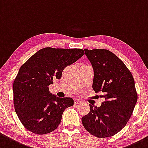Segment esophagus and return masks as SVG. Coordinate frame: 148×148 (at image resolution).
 Segmentation results:
<instances>
[{
	"label": "esophagus",
	"mask_w": 148,
	"mask_h": 148,
	"mask_svg": "<svg viewBox=\"0 0 148 148\" xmlns=\"http://www.w3.org/2000/svg\"><path fill=\"white\" fill-rule=\"evenodd\" d=\"M82 103V101L79 99H74V104L77 105V104H79Z\"/></svg>",
	"instance_id": "1"
}]
</instances>
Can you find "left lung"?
<instances>
[{
    "label": "left lung",
    "mask_w": 148,
    "mask_h": 148,
    "mask_svg": "<svg viewBox=\"0 0 148 148\" xmlns=\"http://www.w3.org/2000/svg\"><path fill=\"white\" fill-rule=\"evenodd\" d=\"M94 69L92 88L105 99L99 107L90 106L82 117L85 129L97 138L111 137L122 130L130 119L138 95L133 75L125 64L107 49H84Z\"/></svg>",
    "instance_id": "1"
}]
</instances>
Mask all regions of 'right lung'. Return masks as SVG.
Wrapping results in <instances>:
<instances>
[{
    "instance_id": "add662e5",
    "label": "right lung",
    "mask_w": 148,
    "mask_h": 148,
    "mask_svg": "<svg viewBox=\"0 0 148 148\" xmlns=\"http://www.w3.org/2000/svg\"><path fill=\"white\" fill-rule=\"evenodd\" d=\"M84 54L82 49L46 47L22 65L12 86L13 102L20 121L29 131L47 134L60 125L64 111L74 105V100L52 94L49 86Z\"/></svg>"
}]
</instances>
